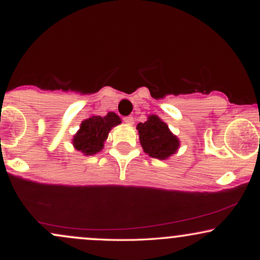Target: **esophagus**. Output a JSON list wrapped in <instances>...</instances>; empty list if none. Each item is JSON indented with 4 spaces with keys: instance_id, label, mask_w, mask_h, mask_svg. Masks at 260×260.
Listing matches in <instances>:
<instances>
[{
    "instance_id": "obj_1",
    "label": "esophagus",
    "mask_w": 260,
    "mask_h": 260,
    "mask_svg": "<svg viewBox=\"0 0 260 260\" xmlns=\"http://www.w3.org/2000/svg\"><path fill=\"white\" fill-rule=\"evenodd\" d=\"M123 121L128 124H133L134 123V118L132 117V116H126V117H123Z\"/></svg>"
}]
</instances>
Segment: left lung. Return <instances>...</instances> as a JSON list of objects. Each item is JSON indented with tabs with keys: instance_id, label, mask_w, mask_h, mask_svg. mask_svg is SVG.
I'll use <instances>...</instances> for the list:
<instances>
[{
	"instance_id": "left-lung-1",
	"label": "left lung",
	"mask_w": 260,
	"mask_h": 260,
	"mask_svg": "<svg viewBox=\"0 0 260 260\" xmlns=\"http://www.w3.org/2000/svg\"><path fill=\"white\" fill-rule=\"evenodd\" d=\"M137 129L143 150L149 156L165 160L180 148V140L156 115H150L144 123L137 124Z\"/></svg>"
}]
</instances>
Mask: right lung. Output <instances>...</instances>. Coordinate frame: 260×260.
<instances>
[{"label": "right lung", "instance_id": "1", "mask_svg": "<svg viewBox=\"0 0 260 260\" xmlns=\"http://www.w3.org/2000/svg\"><path fill=\"white\" fill-rule=\"evenodd\" d=\"M121 123V118L115 112L106 116H91L80 123V128L73 137V145L84 155H94L104 148L109 132Z\"/></svg>", "mask_w": 260, "mask_h": 260}]
</instances>
